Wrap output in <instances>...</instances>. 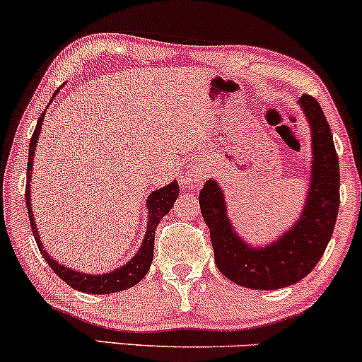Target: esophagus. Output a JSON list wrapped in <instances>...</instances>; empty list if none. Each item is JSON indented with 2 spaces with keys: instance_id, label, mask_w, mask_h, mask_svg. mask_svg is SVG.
I'll return each mask as SVG.
<instances>
[{
  "instance_id": "obj_1",
  "label": "esophagus",
  "mask_w": 362,
  "mask_h": 362,
  "mask_svg": "<svg viewBox=\"0 0 362 362\" xmlns=\"http://www.w3.org/2000/svg\"><path fill=\"white\" fill-rule=\"evenodd\" d=\"M199 180H201V177H199L197 173H192V175L187 177V182H189V184H197Z\"/></svg>"
}]
</instances>
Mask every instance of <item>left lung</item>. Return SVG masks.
I'll use <instances>...</instances> for the list:
<instances>
[{
	"label": "left lung",
	"mask_w": 362,
	"mask_h": 362,
	"mask_svg": "<svg viewBox=\"0 0 362 362\" xmlns=\"http://www.w3.org/2000/svg\"><path fill=\"white\" fill-rule=\"evenodd\" d=\"M311 138V168L300 218L267 245H252L236 233L224 192L207 180L199 194L202 218L211 231L214 260L224 277L243 288L272 291L296 284L322 259L339 213V158L320 103L310 95L298 100Z\"/></svg>",
	"instance_id": "obj_1"
}]
</instances>
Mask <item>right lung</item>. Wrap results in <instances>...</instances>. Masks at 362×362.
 <instances>
[{
    "mask_svg": "<svg viewBox=\"0 0 362 362\" xmlns=\"http://www.w3.org/2000/svg\"><path fill=\"white\" fill-rule=\"evenodd\" d=\"M57 93V91H56ZM54 93V95H56ZM45 117L44 114L40 115L39 122L34 131V136L30 139V146H28V165H27V190H25V204L28 209V218H30V226L32 233L39 247L40 253L49 264V267L52 269L57 276L61 277L66 284L71 286L73 289L81 291L86 294H110V293H119V291L129 289L132 286H136L138 282L146 276L149 271V265L153 260V247H155V231L160 219L165 214L170 213V209L173 207V202L178 197V184L177 180L170 182L168 185L161 187V189L153 190L146 199V209H148V224H146V235H144L143 243L138 248V252L134 253L132 259H129L126 264L120 265L115 271L105 272V274H86V272H78L74 269L68 267V265H62L57 260H54L49 255L45 247L40 242L39 230H37V224L34 219V213H32V202H30V180H32V170H34V156L37 149V139L40 136V129H42V122Z\"/></svg>",
    "mask_w": 362,
    "mask_h": 362,
    "instance_id": "right-lung-1",
    "label": "right lung"
}]
</instances>
